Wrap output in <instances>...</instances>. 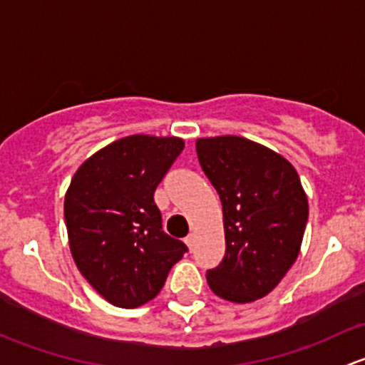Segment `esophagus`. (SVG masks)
I'll return each instance as SVG.
<instances>
[{
	"mask_svg": "<svg viewBox=\"0 0 365 365\" xmlns=\"http://www.w3.org/2000/svg\"><path fill=\"white\" fill-rule=\"evenodd\" d=\"M185 244L189 245V249H190V251H192V249H194V245H196V235H194V233H190L189 237L185 238Z\"/></svg>",
	"mask_w": 365,
	"mask_h": 365,
	"instance_id": "obj_1",
	"label": "esophagus"
}]
</instances>
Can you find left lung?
<instances>
[{
	"instance_id": "obj_1",
	"label": "left lung",
	"mask_w": 365,
	"mask_h": 365,
	"mask_svg": "<svg viewBox=\"0 0 365 365\" xmlns=\"http://www.w3.org/2000/svg\"><path fill=\"white\" fill-rule=\"evenodd\" d=\"M197 159L222 203L226 254L206 270L212 292L245 304L272 292L295 263L309 206L295 168L238 135L197 139Z\"/></svg>"
}]
</instances>
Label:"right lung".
<instances>
[{
	"label": "right lung",
	"instance_id": "1",
	"mask_svg": "<svg viewBox=\"0 0 365 365\" xmlns=\"http://www.w3.org/2000/svg\"><path fill=\"white\" fill-rule=\"evenodd\" d=\"M178 138L128 135L84 162L65 196L70 251L81 274L118 307L157 297L189 249L162 230L153 194L180 153Z\"/></svg>",
	"mask_w": 365,
	"mask_h": 365
}]
</instances>
